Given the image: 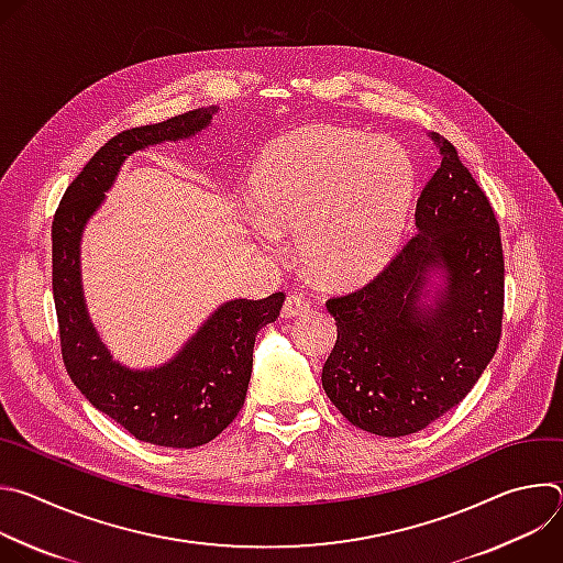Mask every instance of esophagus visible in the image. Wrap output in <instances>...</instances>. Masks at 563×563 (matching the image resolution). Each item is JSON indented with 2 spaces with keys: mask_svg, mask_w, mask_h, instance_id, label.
<instances>
[{
  "mask_svg": "<svg viewBox=\"0 0 563 563\" xmlns=\"http://www.w3.org/2000/svg\"><path fill=\"white\" fill-rule=\"evenodd\" d=\"M307 311H309V302H307V298H305L302 294L294 291V294H289V296L285 298V305H283V316H285V318L302 316V313H307Z\"/></svg>",
  "mask_w": 563,
  "mask_h": 563,
  "instance_id": "obj_1",
  "label": "esophagus"
}]
</instances>
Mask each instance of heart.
I'll return each mask as SVG.
<instances>
[{"mask_svg": "<svg viewBox=\"0 0 563 563\" xmlns=\"http://www.w3.org/2000/svg\"><path fill=\"white\" fill-rule=\"evenodd\" d=\"M415 194L417 169L404 146L334 124L274 140L250 178L261 222L296 229L302 263L332 285L365 280L389 261Z\"/></svg>", "mask_w": 563, "mask_h": 563, "instance_id": "obj_1", "label": "heart"}]
</instances>
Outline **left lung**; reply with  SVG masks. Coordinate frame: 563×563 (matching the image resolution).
<instances>
[{"label": "left lung", "instance_id": "8db88e82", "mask_svg": "<svg viewBox=\"0 0 563 563\" xmlns=\"http://www.w3.org/2000/svg\"><path fill=\"white\" fill-rule=\"evenodd\" d=\"M432 140L443 157L417 200V233L374 280L328 300L339 336L323 389L378 437L415 434L459 406L501 336L499 222L454 144ZM432 271L444 287L426 301Z\"/></svg>", "mask_w": 563, "mask_h": 563}]
</instances>
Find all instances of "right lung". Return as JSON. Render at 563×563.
Segmentation results:
<instances>
[{
	"label": "right lung",
	"mask_w": 563,
	"mask_h": 563,
	"mask_svg": "<svg viewBox=\"0 0 563 563\" xmlns=\"http://www.w3.org/2000/svg\"><path fill=\"white\" fill-rule=\"evenodd\" d=\"M213 113H218L216 107L196 109L111 137L64 191L51 229L53 298L70 380L93 408L137 441L165 448L209 443L238 417L252 378L256 334L278 318L285 294L229 300L169 363L129 369L113 361L89 318L79 278V240L131 153L159 142L187 140L207 129Z\"/></svg>",
	"instance_id": "1"
}]
</instances>
